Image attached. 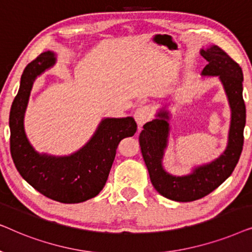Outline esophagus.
<instances>
[{
	"mask_svg": "<svg viewBox=\"0 0 252 252\" xmlns=\"http://www.w3.org/2000/svg\"><path fill=\"white\" fill-rule=\"evenodd\" d=\"M134 118H135V122L139 127H142L151 118V109L147 105L140 106V108L136 109L135 113H134Z\"/></svg>",
	"mask_w": 252,
	"mask_h": 252,
	"instance_id": "1",
	"label": "esophagus"
}]
</instances>
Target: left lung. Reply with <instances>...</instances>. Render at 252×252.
Returning a JSON list of instances; mask_svg holds the SVG:
<instances>
[{"mask_svg":"<svg viewBox=\"0 0 252 252\" xmlns=\"http://www.w3.org/2000/svg\"><path fill=\"white\" fill-rule=\"evenodd\" d=\"M201 55L209 62L202 77H218L230 108L228 141L216 159L191 168L190 173L174 175L163 166L170 136L171 113L167 104L158 109L155 119L143 126L139 142L151 184L161 196L177 202H191L218 188L233 173L243 148L246 104L243 101V73L240 65L218 46L202 48Z\"/></svg>","mask_w":252,"mask_h":252,"instance_id":"left-lung-1","label":"left lung"}]
</instances>
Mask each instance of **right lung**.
<instances>
[{
  "label": "right lung",
  "instance_id": "right-lung-1",
  "mask_svg": "<svg viewBox=\"0 0 252 252\" xmlns=\"http://www.w3.org/2000/svg\"><path fill=\"white\" fill-rule=\"evenodd\" d=\"M57 55L46 51L27 65L10 110V151L19 174L34 189L61 203H81L99 194L108 180L120 141L133 136L132 117L103 118L88 142L66 156L40 154L27 139L24 118L34 81L56 64Z\"/></svg>",
  "mask_w": 252,
  "mask_h": 252
}]
</instances>
